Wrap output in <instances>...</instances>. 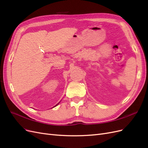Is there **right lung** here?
Instances as JSON below:
<instances>
[{"instance_id": "add662e5", "label": "right lung", "mask_w": 148, "mask_h": 148, "mask_svg": "<svg viewBox=\"0 0 148 148\" xmlns=\"http://www.w3.org/2000/svg\"><path fill=\"white\" fill-rule=\"evenodd\" d=\"M58 104H59V103H58V104H57V105H56V106H57V105H58Z\"/></svg>"}]
</instances>
